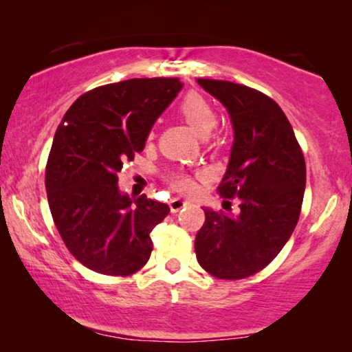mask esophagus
<instances>
[{"mask_svg": "<svg viewBox=\"0 0 352 352\" xmlns=\"http://www.w3.org/2000/svg\"><path fill=\"white\" fill-rule=\"evenodd\" d=\"M190 204L187 200H182V199H173L170 201V210L171 213H177V211L186 208V206H189Z\"/></svg>", "mask_w": 352, "mask_h": 352, "instance_id": "34e87169", "label": "esophagus"}]
</instances>
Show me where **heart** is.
Returning <instances> with one entry per match:
<instances>
[{
  "label": "heart",
  "mask_w": 352,
  "mask_h": 352,
  "mask_svg": "<svg viewBox=\"0 0 352 352\" xmlns=\"http://www.w3.org/2000/svg\"><path fill=\"white\" fill-rule=\"evenodd\" d=\"M179 113L186 120V123L189 124L192 131L200 138L208 136L216 124V113L213 107H211V104L204 96L197 93L187 94L181 100ZM173 184H175L177 190L184 192V194H192L197 189L194 179H190L187 176H176L173 179Z\"/></svg>",
  "instance_id": "1"
}]
</instances>
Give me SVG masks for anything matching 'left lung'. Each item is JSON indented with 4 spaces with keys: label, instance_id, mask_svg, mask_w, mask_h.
I'll return each instance as SVG.
<instances>
[{
    "label": "left lung",
    "instance_id": "obj_1",
    "mask_svg": "<svg viewBox=\"0 0 352 352\" xmlns=\"http://www.w3.org/2000/svg\"><path fill=\"white\" fill-rule=\"evenodd\" d=\"M228 110L234 129L228 170L218 187L239 199V213L204 208L197 261L218 278H243L280 253L296 228L306 163L285 113L266 94L223 80L197 78Z\"/></svg>",
    "mask_w": 352,
    "mask_h": 352
}]
</instances>
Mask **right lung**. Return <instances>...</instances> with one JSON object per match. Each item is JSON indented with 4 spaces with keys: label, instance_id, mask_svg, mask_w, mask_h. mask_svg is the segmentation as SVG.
Segmentation results:
<instances>
[{
    "label": "right lung",
    "instance_id": "add662e5",
    "mask_svg": "<svg viewBox=\"0 0 352 352\" xmlns=\"http://www.w3.org/2000/svg\"><path fill=\"white\" fill-rule=\"evenodd\" d=\"M177 78H133L80 96L57 126L46 165L52 219L91 271L129 276L148 261L151 232L170 206L120 190L118 173L182 89Z\"/></svg>",
    "mask_w": 352,
    "mask_h": 352
}]
</instances>
